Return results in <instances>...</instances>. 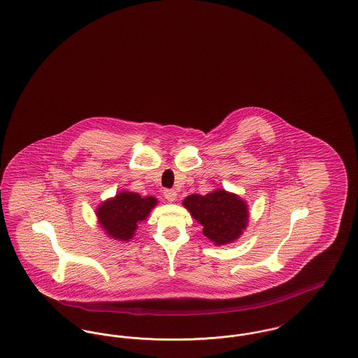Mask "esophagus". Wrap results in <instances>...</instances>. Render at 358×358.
Returning a JSON list of instances; mask_svg holds the SVG:
<instances>
[{
  "instance_id": "34e87169",
  "label": "esophagus",
  "mask_w": 358,
  "mask_h": 358,
  "mask_svg": "<svg viewBox=\"0 0 358 358\" xmlns=\"http://www.w3.org/2000/svg\"><path fill=\"white\" fill-rule=\"evenodd\" d=\"M164 196L168 201H174L177 199V192L174 189H165L164 190Z\"/></svg>"
}]
</instances>
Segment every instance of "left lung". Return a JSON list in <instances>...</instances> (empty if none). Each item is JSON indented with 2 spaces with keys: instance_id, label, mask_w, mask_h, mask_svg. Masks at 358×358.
Listing matches in <instances>:
<instances>
[{
  "instance_id": "left-lung-1",
  "label": "left lung",
  "mask_w": 358,
  "mask_h": 358,
  "mask_svg": "<svg viewBox=\"0 0 358 358\" xmlns=\"http://www.w3.org/2000/svg\"><path fill=\"white\" fill-rule=\"evenodd\" d=\"M182 204L193 219L200 222L203 234L215 244H228L243 234L248 222L245 203L236 194L222 189L201 194H190Z\"/></svg>"
}]
</instances>
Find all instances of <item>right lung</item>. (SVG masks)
Masks as SVG:
<instances>
[{"mask_svg": "<svg viewBox=\"0 0 358 358\" xmlns=\"http://www.w3.org/2000/svg\"><path fill=\"white\" fill-rule=\"evenodd\" d=\"M157 204L153 196L142 197L138 193L120 192L113 200L103 203L98 210V219L111 238L129 240L133 238L138 222H143Z\"/></svg>", "mask_w": 358, "mask_h": 358, "instance_id": "add662e5", "label": "right lung"}]
</instances>
